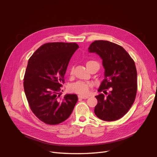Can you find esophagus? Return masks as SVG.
<instances>
[{"label":"esophagus","mask_w":157,"mask_h":157,"mask_svg":"<svg viewBox=\"0 0 157 157\" xmlns=\"http://www.w3.org/2000/svg\"><path fill=\"white\" fill-rule=\"evenodd\" d=\"M78 97L80 99H88L89 98L88 96H78Z\"/></svg>","instance_id":"1"}]
</instances>
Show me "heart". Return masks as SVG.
Listing matches in <instances>:
<instances>
[{"label": "heart", "mask_w": 157, "mask_h": 157, "mask_svg": "<svg viewBox=\"0 0 157 157\" xmlns=\"http://www.w3.org/2000/svg\"><path fill=\"white\" fill-rule=\"evenodd\" d=\"M93 64H98V62L93 60L88 61L86 65L88 69ZM99 65V64H98ZM69 75L71 77L73 76V67H72L69 70ZM93 86V84L91 82H77L71 85L69 90L71 92L75 93L80 95V96H86L89 92L90 89Z\"/></svg>", "instance_id": "b5f03b06"}]
</instances>
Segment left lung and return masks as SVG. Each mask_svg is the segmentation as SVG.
<instances>
[{"label":"left lung","mask_w":157,"mask_h":157,"mask_svg":"<svg viewBox=\"0 0 157 157\" xmlns=\"http://www.w3.org/2000/svg\"><path fill=\"white\" fill-rule=\"evenodd\" d=\"M88 50L101 57L105 68L94 113L103 121H117L126 115L135 101L137 80L134 61L121 46L107 40H95Z\"/></svg>","instance_id":"left-lung-1"}]
</instances>
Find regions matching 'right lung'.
<instances>
[{
	"label": "right lung",
	"instance_id": "obj_1",
	"mask_svg": "<svg viewBox=\"0 0 157 157\" xmlns=\"http://www.w3.org/2000/svg\"><path fill=\"white\" fill-rule=\"evenodd\" d=\"M78 45L72 42H48L38 48L28 61L23 87L31 110L40 121L50 125L67 120L78 97L63 91L64 76L70 59Z\"/></svg>",
	"mask_w": 157,
	"mask_h": 157
}]
</instances>
